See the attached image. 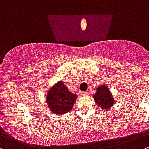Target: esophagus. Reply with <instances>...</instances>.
Segmentation results:
<instances>
[{
  "label": "esophagus",
  "instance_id": "esophagus-1",
  "mask_svg": "<svg viewBox=\"0 0 149 149\" xmlns=\"http://www.w3.org/2000/svg\"><path fill=\"white\" fill-rule=\"evenodd\" d=\"M82 95H83V96H88V91H83V92H82Z\"/></svg>",
  "mask_w": 149,
  "mask_h": 149
}]
</instances>
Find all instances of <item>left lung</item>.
Returning a JSON list of instances; mask_svg holds the SVG:
<instances>
[{"label": "left lung", "mask_w": 149, "mask_h": 149, "mask_svg": "<svg viewBox=\"0 0 149 149\" xmlns=\"http://www.w3.org/2000/svg\"><path fill=\"white\" fill-rule=\"evenodd\" d=\"M94 101L99 104L100 108L104 110H109L114 104V100L113 95L109 90L108 87L105 85L99 86L97 89V92L93 96Z\"/></svg>", "instance_id": "obj_1"}]
</instances>
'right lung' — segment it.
Segmentation results:
<instances>
[{
  "instance_id": "add662e5",
  "label": "right lung",
  "mask_w": 149,
  "mask_h": 149,
  "mask_svg": "<svg viewBox=\"0 0 149 149\" xmlns=\"http://www.w3.org/2000/svg\"><path fill=\"white\" fill-rule=\"evenodd\" d=\"M77 96L72 93L62 81H59L48 91L46 102L50 110L58 115L70 111Z\"/></svg>"
}]
</instances>
